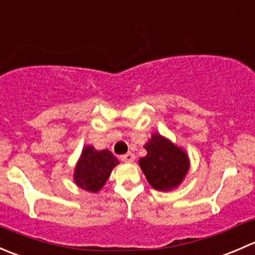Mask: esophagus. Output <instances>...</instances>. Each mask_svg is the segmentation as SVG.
Returning a JSON list of instances; mask_svg holds the SVG:
<instances>
[{
    "mask_svg": "<svg viewBox=\"0 0 255 255\" xmlns=\"http://www.w3.org/2000/svg\"><path fill=\"white\" fill-rule=\"evenodd\" d=\"M121 160L125 161V163H133V160H134V154L130 153V151H128L127 154H125V155L121 156Z\"/></svg>",
    "mask_w": 255,
    "mask_h": 255,
    "instance_id": "esophagus-1",
    "label": "esophagus"
}]
</instances>
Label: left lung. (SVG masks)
<instances>
[{
    "mask_svg": "<svg viewBox=\"0 0 255 255\" xmlns=\"http://www.w3.org/2000/svg\"><path fill=\"white\" fill-rule=\"evenodd\" d=\"M144 149L146 155L139 159V166L150 186L163 192L177 189L190 170L185 149L159 133L151 134Z\"/></svg>",
    "mask_w": 255,
    "mask_h": 255,
    "instance_id": "8db88e82",
    "label": "left lung"
}]
</instances>
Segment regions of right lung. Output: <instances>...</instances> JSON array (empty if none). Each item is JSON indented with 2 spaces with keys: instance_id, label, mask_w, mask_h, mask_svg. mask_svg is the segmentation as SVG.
<instances>
[{
  "instance_id": "obj_1",
  "label": "right lung",
  "mask_w": 255,
  "mask_h": 255,
  "mask_svg": "<svg viewBox=\"0 0 255 255\" xmlns=\"http://www.w3.org/2000/svg\"><path fill=\"white\" fill-rule=\"evenodd\" d=\"M118 164V159L107 149L97 150L94 145H85L74 170V182L80 189L96 194Z\"/></svg>"
}]
</instances>
